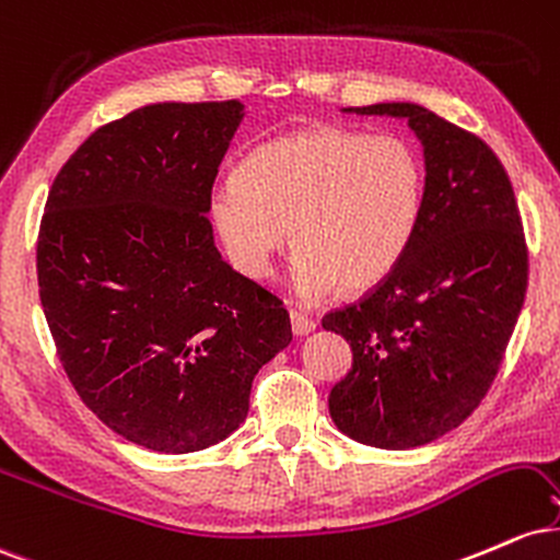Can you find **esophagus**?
<instances>
[{"label":"esophagus","instance_id":"34e87169","mask_svg":"<svg viewBox=\"0 0 560 560\" xmlns=\"http://www.w3.org/2000/svg\"><path fill=\"white\" fill-rule=\"evenodd\" d=\"M314 327H317V322H314V319H308V317H304V314H299V312L291 314V330H293L295 338H304V335L314 332Z\"/></svg>","mask_w":560,"mask_h":560}]
</instances>
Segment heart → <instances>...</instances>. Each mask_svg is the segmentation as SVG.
Instances as JSON below:
<instances>
[{
    "instance_id": "obj_1",
    "label": "heart",
    "mask_w": 560,
    "mask_h": 560,
    "mask_svg": "<svg viewBox=\"0 0 560 560\" xmlns=\"http://www.w3.org/2000/svg\"><path fill=\"white\" fill-rule=\"evenodd\" d=\"M422 199L424 164L404 138L314 125L256 147L238 175L212 188L209 212L248 278L267 272L291 228L293 288L317 301L335 285H380L409 252Z\"/></svg>"
}]
</instances>
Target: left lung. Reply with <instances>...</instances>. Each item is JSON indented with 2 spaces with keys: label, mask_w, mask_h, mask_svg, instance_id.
Listing matches in <instances>:
<instances>
[{
  "label": "left lung",
  "mask_w": 560,
  "mask_h": 560,
  "mask_svg": "<svg viewBox=\"0 0 560 560\" xmlns=\"http://www.w3.org/2000/svg\"><path fill=\"white\" fill-rule=\"evenodd\" d=\"M409 122L424 147L409 252L359 301L322 317L351 346L330 417L357 443L406 451L456 430L488 396L527 293L509 173L482 138L409 102L348 107Z\"/></svg>",
  "instance_id": "obj_1"
}]
</instances>
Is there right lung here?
<instances>
[{"instance_id": "1", "label": "right lung", "mask_w": 560, "mask_h": 560, "mask_svg": "<svg viewBox=\"0 0 560 560\" xmlns=\"http://www.w3.org/2000/svg\"><path fill=\"white\" fill-rule=\"evenodd\" d=\"M243 104H149L62 164L36 241L57 357L91 411L141 448L194 453L248 413L291 343L282 301L214 248L209 196Z\"/></svg>"}]
</instances>
